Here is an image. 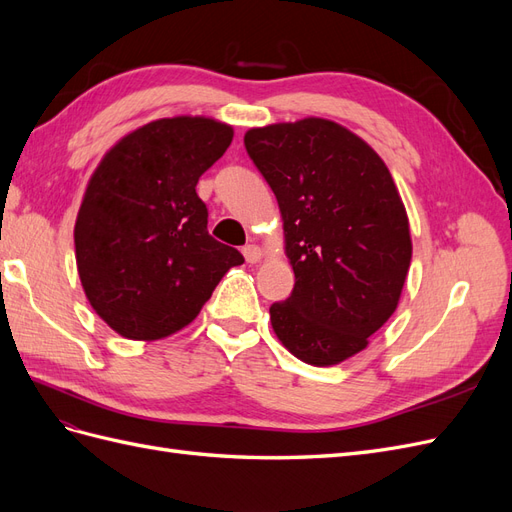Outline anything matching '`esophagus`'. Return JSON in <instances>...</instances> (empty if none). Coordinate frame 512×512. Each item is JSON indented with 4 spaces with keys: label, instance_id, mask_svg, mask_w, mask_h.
<instances>
[{
    "label": "esophagus",
    "instance_id": "1",
    "mask_svg": "<svg viewBox=\"0 0 512 512\" xmlns=\"http://www.w3.org/2000/svg\"><path fill=\"white\" fill-rule=\"evenodd\" d=\"M241 252H243L245 260H247V262H252V265H254V262H258V260L262 258V250H260L258 245H245Z\"/></svg>",
    "mask_w": 512,
    "mask_h": 512
}]
</instances>
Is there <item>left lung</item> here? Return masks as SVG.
<instances>
[{
  "label": "left lung",
  "instance_id": "obj_1",
  "mask_svg": "<svg viewBox=\"0 0 512 512\" xmlns=\"http://www.w3.org/2000/svg\"><path fill=\"white\" fill-rule=\"evenodd\" d=\"M284 220L294 288L269 314L280 342L309 365L367 348L397 309L412 258L406 207L363 138L307 117L245 132Z\"/></svg>",
  "mask_w": 512,
  "mask_h": 512
}]
</instances>
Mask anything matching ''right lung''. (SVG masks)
<instances>
[{"mask_svg": "<svg viewBox=\"0 0 512 512\" xmlns=\"http://www.w3.org/2000/svg\"><path fill=\"white\" fill-rule=\"evenodd\" d=\"M232 128L209 117L158 119L123 136L91 175L74 226L76 267L96 314L128 339H162L198 316L235 247L207 230L200 175Z\"/></svg>", "mask_w": 512, "mask_h": 512, "instance_id": "obj_1", "label": "right lung"}]
</instances>
